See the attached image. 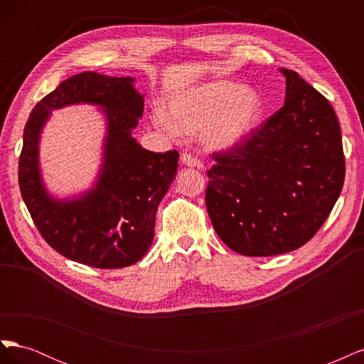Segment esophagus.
I'll return each mask as SVG.
<instances>
[{
	"label": "esophagus",
	"instance_id": "esophagus-1",
	"mask_svg": "<svg viewBox=\"0 0 364 364\" xmlns=\"http://www.w3.org/2000/svg\"><path fill=\"white\" fill-rule=\"evenodd\" d=\"M181 162H182L183 165H186V167H197L199 170L203 168L202 162H200L199 159H196V158L191 155V153H182V155H181Z\"/></svg>",
	"mask_w": 364,
	"mask_h": 364
}]
</instances>
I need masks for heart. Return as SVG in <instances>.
<instances>
[{
  "instance_id": "obj_1",
  "label": "heart",
  "mask_w": 364,
  "mask_h": 364,
  "mask_svg": "<svg viewBox=\"0 0 364 364\" xmlns=\"http://www.w3.org/2000/svg\"><path fill=\"white\" fill-rule=\"evenodd\" d=\"M262 114L259 95L237 82L214 80L174 94L167 112L156 111V126L170 136L193 134L205 127L206 144L232 147L258 124Z\"/></svg>"
}]
</instances>
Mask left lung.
<instances>
[{
	"label": "left lung",
	"mask_w": 364,
	"mask_h": 364,
	"mask_svg": "<svg viewBox=\"0 0 364 364\" xmlns=\"http://www.w3.org/2000/svg\"><path fill=\"white\" fill-rule=\"evenodd\" d=\"M279 111L238 144L213 151L206 211L217 235L246 257H272L310 241L345 182L341 130L333 106L299 74Z\"/></svg>",
	"instance_id": "1"
}]
</instances>
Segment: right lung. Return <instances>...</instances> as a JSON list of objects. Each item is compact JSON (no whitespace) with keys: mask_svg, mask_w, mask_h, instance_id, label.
Here are the masks:
<instances>
[{"mask_svg":"<svg viewBox=\"0 0 364 364\" xmlns=\"http://www.w3.org/2000/svg\"><path fill=\"white\" fill-rule=\"evenodd\" d=\"M74 102L107 107L105 162L94 191L77 201L58 203L41 186L37 139L50 109ZM142 111L144 98L135 91L132 77L92 71L70 77L33 107L19 156V188L39 234L65 258L95 269H121L147 253L158 205L178 170L179 151L153 153L130 136Z\"/></svg>","mask_w":364,"mask_h":364,"instance_id":"1","label":"right lung"}]
</instances>
